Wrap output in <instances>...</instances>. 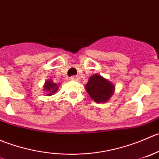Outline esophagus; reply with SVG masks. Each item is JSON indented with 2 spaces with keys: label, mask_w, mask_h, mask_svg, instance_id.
Masks as SVG:
<instances>
[{
  "label": "esophagus",
  "mask_w": 159,
  "mask_h": 159,
  "mask_svg": "<svg viewBox=\"0 0 159 159\" xmlns=\"http://www.w3.org/2000/svg\"><path fill=\"white\" fill-rule=\"evenodd\" d=\"M70 80H73V81H77V80H79V77H78L77 76H73L70 77Z\"/></svg>",
  "instance_id": "esophagus-1"
}]
</instances>
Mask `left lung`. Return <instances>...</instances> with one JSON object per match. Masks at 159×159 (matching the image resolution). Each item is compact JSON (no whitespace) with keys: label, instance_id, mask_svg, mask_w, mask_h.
Segmentation results:
<instances>
[{"label":"left lung","instance_id":"obj_1","mask_svg":"<svg viewBox=\"0 0 159 159\" xmlns=\"http://www.w3.org/2000/svg\"><path fill=\"white\" fill-rule=\"evenodd\" d=\"M86 89L94 101L104 103L112 96L114 86L100 75L95 74L89 77L88 83L86 85Z\"/></svg>","mask_w":159,"mask_h":159}]
</instances>
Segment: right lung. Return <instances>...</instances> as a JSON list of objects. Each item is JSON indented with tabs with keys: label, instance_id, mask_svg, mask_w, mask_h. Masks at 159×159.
Listing matches in <instances>:
<instances>
[{
	"label": "right lung",
	"instance_id": "right-lung-1",
	"mask_svg": "<svg viewBox=\"0 0 159 159\" xmlns=\"http://www.w3.org/2000/svg\"><path fill=\"white\" fill-rule=\"evenodd\" d=\"M58 87H59V86L56 83H53V81L52 80L45 82V84L44 86V89L48 93H46L48 96H51L53 93H55L56 92V90L58 89Z\"/></svg>",
	"mask_w": 159,
	"mask_h": 159
}]
</instances>
